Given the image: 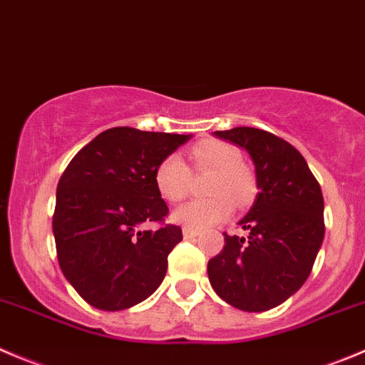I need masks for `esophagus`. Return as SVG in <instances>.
Instances as JSON below:
<instances>
[{
  "label": "esophagus",
  "mask_w": 365,
  "mask_h": 365,
  "mask_svg": "<svg viewBox=\"0 0 365 365\" xmlns=\"http://www.w3.org/2000/svg\"><path fill=\"white\" fill-rule=\"evenodd\" d=\"M196 235H197V230L189 228V226H185V228H183V237H185V239H194Z\"/></svg>",
  "instance_id": "1"
}]
</instances>
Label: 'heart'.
<instances>
[{
	"instance_id": "1",
	"label": "heart",
	"mask_w": 365,
	"mask_h": 365,
	"mask_svg": "<svg viewBox=\"0 0 365 365\" xmlns=\"http://www.w3.org/2000/svg\"><path fill=\"white\" fill-rule=\"evenodd\" d=\"M196 169H214L208 192L215 196L192 200L173 212V221L189 228H210L226 221L233 212V201L244 205L251 200L255 182L251 173L240 164L235 146L222 140L208 139L190 150ZM190 173L178 155H169L155 169V187L162 200L178 203L189 192Z\"/></svg>"
}]
</instances>
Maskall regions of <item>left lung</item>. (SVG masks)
Returning a JSON list of instances; mask_svg holds the SVG:
<instances>
[{
	"label": "left lung",
	"instance_id": "obj_1",
	"mask_svg": "<svg viewBox=\"0 0 365 365\" xmlns=\"http://www.w3.org/2000/svg\"><path fill=\"white\" fill-rule=\"evenodd\" d=\"M214 135L247 151L258 192L239 221L247 237L225 233V247L208 262V280L235 309L264 312L298 292L312 271L324 239L323 192L287 140L247 126Z\"/></svg>",
	"mask_w": 365,
	"mask_h": 365
}]
</instances>
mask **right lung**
<instances>
[{
    "mask_svg": "<svg viewBox=\"0 0 365 365\" xmlns=\"http://www.w3.org/2000/svg\"><path fill=\"white\" fill-rule=\"evenodd\" d=\"M190 137L118 126L81 148L63 171L53 215L56 257L88 305L130 309L162 284L182 228L140 226L168 215L155 169Z\"/></svg>",
    "mask_w": 365,
    "mask_h": 365,
    "instance_id": "add662e5",
    "label": "right lung"
}]
</instances>
